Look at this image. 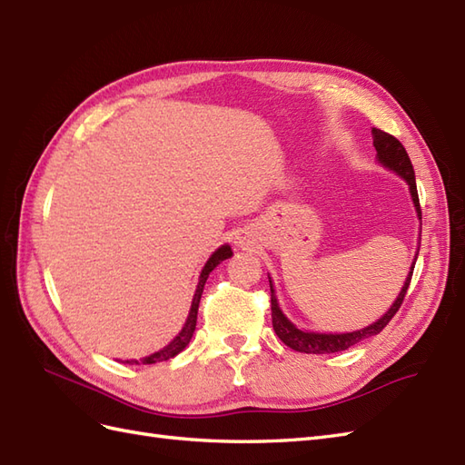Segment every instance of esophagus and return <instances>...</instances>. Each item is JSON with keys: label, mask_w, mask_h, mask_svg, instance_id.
I'll use <instances>...</instances> for the list:
<instances>
[{"label": "esophagus", "mask_w": 465, "mask_h": 465, "mask_svg": "<svg viewBox=\"0 0 465 465\" xmlns=\"http://www.w3.org/2000/svg\"><path fill=\"white\" fill-rule=\"evenodd\" d=\"M235 245L242 247V249H253V245H255L253 235H251V232L242 230L240 233L235 235Z\"/></svg>", "instance_id": "1"}]
</instances>
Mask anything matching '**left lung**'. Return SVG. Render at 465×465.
Returning <instances> with one entry per match:
<instances>
[{
  "mask_svg": "<svg viewBox=\"0 0 465 465\" xmlns=\"http://www.w3.org/2000/svg\"><path fill=\"white\" fill-rule=\"evenodd\" d=\"M372 136H374V148H376V162L383 167L391 171L397 177H401L407 187H409V194L411 201H413L417 218L420 222V204H419V194H417V181H415V171L413 165H411V159L405 152V148L401 145V142L393 138L388 132H381L378 128H372ZM419 247H420V225H419V240H417V251H415V259L411 262V269L407 272L405 282L400 290V294L393 300V303L390 306V310L383 313L380 320H376L374 323H370L362 329L356 331H349V333H320V331H310V329H300L298 325L292 323L288 317L284 315V312L278 306V298H276V290H274V282L272 278L269 276V284H271V310H272V327L274 333L278 335L286 347L294 349L298 352H306V354H327V352H341L347 351L354 344L362 342L370 337L378 335L380 331L386 327L391 317L397 313V310L401 308L405 292L409 288L411 276H413V269L415 262L419 257Z\"/></svg>",
  "mask_w": 465,
  "mask_h": 465,
  "instance_id": "8db88e82",
  "label": "left lung"
}]
</instances>
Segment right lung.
Listing matches in <instances>:
<instances>
[{
  "label": "right lung",
  "mask_w": 465,
  "mask_h": 465,
  "mask_svg": "<svg viewBox=\"0 0 465 465\" xmlns=\"http://www.w3.org/2000/svg\"><path fill=\"white\" fill-rule=\"evenodd\" d=\"M230 257H233V251H232V247L228 243H223L204 262V267L201 271V276H198V284H196L194 296H193V302H191V310H189V315H187V322H184V325L177 333V337L171 341L169 344H165L163 349H159V351H155V352H152L148 356H143V358H140V361H136V358H134V361H124L126 364H140V362L142 364H155V362H163V361H169V358H173V356H177L179 352L184 351V347H187V344L191 342L193 333H194V329H196L198 303H201V296H203V290H204V284L208 281V276H210L212 271L218 267L222 261L230 259Z\"/></svg>",
  "instance_id": "add662e5"
}]
</instances>
